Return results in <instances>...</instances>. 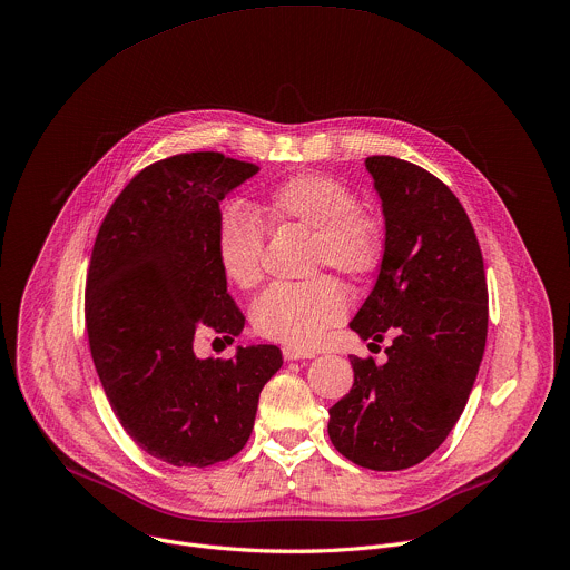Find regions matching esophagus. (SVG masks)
Returning a JSON list of instances; mask_svg holds the SVG:
<instances>
[{
	"label": "esophagus",
	"mask_w": 570,
	"mask_h": 570,
	"mask_svg": "<svg viewBox=\"0 0 570 570\" xmlns=\"http://www.w3.org/2000/svg\"><path fill=\"white\" fill-rule=\"evenodd\" d=\"M282 353H284V360H306V357H313V355H315L313 351L297 348V346H284Z\"/></svg>",
	"instance_id": "obj_1"
}]
</instances>
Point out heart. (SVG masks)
<instances>
[{
	"label": "heart",
	"instance_id": "heart-1",
	"mask_svg": "<svg viewBox=\"0 0 570 570\" xmlns=\"http://www.w3.org/2000/svg\"><path fill=\"white\" fill-rule=\"evenodd\" d=\"M262 215L275 228L311 233L306 271L322 275L268 288L253 306V326L264 337L311 348L346 315V293L326 273L364 286L385 259L383 226L360 206L348 183L320 171L295 174L271 187ZM262 215L230 204L217 222V262L224 277L239 288H253L264 277L266 224Z\"/></svg>",
	"mask_w": 570,
	"mask_h": 570
}]
</instances>
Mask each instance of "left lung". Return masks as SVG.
<instances>
[{
  "label": "left lung",
  "instance_id": "obj_1",
  "mask_svg": "<svg viewBox=\"0 0 570 570\" xmlns=\"http://www.w3.org/2000/svg\"><path fill=\"white\" fill-rule=\"evenodd\" d=\"M385 213V259L348 324L392 344L387 362L351 355L353 387L328 410V439L360 468L394 472L425 461L470 399L488 335V284L474 228L428 169L368 156Z\"/></svg>",
  "mask_w": 570,
  "mask_h": 570
}]
</instances>
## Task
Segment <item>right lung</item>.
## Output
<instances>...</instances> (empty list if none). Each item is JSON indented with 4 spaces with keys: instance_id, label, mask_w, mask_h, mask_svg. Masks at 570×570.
I'll use <instances>...</instances> for the list:
<instances>
[{
    "instance_id": "right-lung-1",
    "label": "right lung",
    "mask_w": 570,
    "mask_h": 570,
    "mask_svg": "<svg viewBox=\"0 0 570 570\" xmlns=\"http://www.w3.org/2000/svg\"><path fill=\"white\" fill-rule=\"evenodd\" d=\"M255 163L189 151L140 169L105 215L85 291L91 357L127 434L154 459L208 468L248 443L275 344L235 357L195 355V333L233 342L244 313L215 253L219 204Z\"/></svg>"
}]
</instances>
